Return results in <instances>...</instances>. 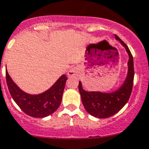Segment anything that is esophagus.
<instances>
[{"label": "esophagus", "instance_id": "obj_1", "mask_svg": "<svg viewBox=\"0 0 149 149\" xmlns=\"http://www.w3.org/2000/svg\"><path fill=\"white\" fill-rule=\"evenodd\" d=\"M79 72V70L78 67H73L69 71L67 76H68V77H78Z\"/></svg>", "mask_w": 149, "mask_h": 149}]
</instances>
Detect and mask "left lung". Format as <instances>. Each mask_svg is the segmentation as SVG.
<instances>
[{"mask_svg":"<svg viewBox=\"0 0 149 149\" xmlns=\"http://www.w3.org/2000/svg\"><path fill=\"white\" fill-rule=\"evenodd\" d=\"M115 38L125 47L129 55L128 72L123 84L114 92L106 93L86 91L82 88V82H79V91L85 109L89 114L98 118H107L119 112L128 102L133 86L134 66L132 54L127 45L116 35Z\"/></svg>","mask_w":149,"mask_h":149,"instance_id":"1","label":"left lung"}]
</instances>
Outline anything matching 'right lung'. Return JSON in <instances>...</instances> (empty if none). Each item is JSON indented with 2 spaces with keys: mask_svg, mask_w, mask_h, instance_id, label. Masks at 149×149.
Here are the masks:
<instances>
[{
  "mask_svg": "<svg viewBox=\"0 0 149 149\" xmlns=\"http://www.w3.org/2000/svg\"><path fill=\"white\" fill-rule=\"evenodd\" d=\"M67 77L62 75L47 91L38 95L23 92L6 72V80L9 92L14 102L25 113L30 117L42 118L55 112L61 105Z\"/></svg>",
  "mask_w": 149,
  "mask_h": 149,
  "instance_id": "1",
  "label": "right lung"
}]
</instances>
